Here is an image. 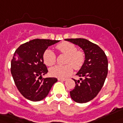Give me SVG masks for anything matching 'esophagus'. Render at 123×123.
<instances>
[{"label":"esophagus","mask_w":123,"mask_h":123,"mask_svg":"<svg viewBox=\"0 0 123 123\" xmlns=\"http://www.w3.org/2000/svg\"><path fill=\"white\" fill-rule=\"evenodd\" d=\"M58 80H61V81H65L66 80L65 79H61V78H58Z\"/></svg>","instance_id":"1"}]
</instances>
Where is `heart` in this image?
<instances>
[{
    "label": "heart",
    "mask_w": 123,
    "mask_h": 123,
    "mask_svg": "<svg viewBox=\"0 0 123 123\" xmlns=\"http://www.w3.org/2000/svg\"><path fill=\"white\" fill-rule=\"evenodd\" d=\"M56 49L59 53L67 55L64 63L65 65H56L50 68V74L53 76L58 78H65L73 73V67L75 70H79L82 67L85 61V53L77 50L76 47L68 42H62L56 46ZM43 61L47 66H52L55 64L56 56L52 50L47 49L43 55ZM72 65V66L71 65Z\"/></svg>",
    "instance_id": "b5f03b06"
}]
</instances>
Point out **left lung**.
<instances>
[{
    "instance_id": "8db88e82",
    "label": "left lung",
    "mask_w": 123,
    "mask_h": 123,
    "mask_svg": "<svg viewBox=\"0 0 123 123\" xmlns=\"http://www.w3.org/2000/svg\"><path fill=\"white\" fill-rule=\"evenodd\" d=\"M80 47L85 54V61L76 75L80 80H74L75 86L70 91L71 98L78 103L92 100L100 92L108 73V60L100 47L85 38H67Z\"/></svg>"
}]
</instances>
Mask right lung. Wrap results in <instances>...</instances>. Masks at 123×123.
I'll list each match as a JSON object with an SVG mask.
<instances>
[{"label":"right lung","mask_w":123,"mask_h":123,"mask_svg":"<svg viewBox=\"0 0 123 123\" xmlns=\"http://www.w3.org/2000/svg\"><path fill=\"white\" fill-rule=\"evenodd\" d=\"M59 42L49 39H34L17 49L11 61V71L18 90L31 101H40L47 97L56 78L44 79L48 73L44 64V52L49 46Z\"/></svg>","instance_id":"add662e5"}]
</instances>
